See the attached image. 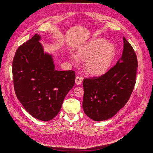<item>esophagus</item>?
I'll use <instances>...</instances> for the list:
<instances>
[{
  "mask_svg": "<svg viewBox=\"0 0 153 153\" xmlns=\"http://www.w3.org/2000/svg\"><path fill=\"white\" fill-rule=\"evenodd\" d=\"M82 82V77H79V76H77L76 77V84L77 85H80L81 84Z\"/></svg>",
  "mask_w": 153,
  "mask_h": 153,
  "instance_id": "34e87169",
  "label": "esophagus"
}]
</instances>
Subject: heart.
<instances>
[{
	"instance_id": "obj_1",
	"label": "heart",
	"mask_w": 153,
	"mask_h": 153,
	"mask_svg": "<svg viewBox=\"0 0 153 153\" xmlns=\"http://www.w3.org/2000/svg\"><path fill=\"white\" fill-rule=\"evenodd\" d=\"M77 55L85 60L86 71L92 75H102L108 71L114 63L116 56V48L103 38H95L79 49ZM72 62L77 61V56H70Z\"/></svg>"
}]
</instances>
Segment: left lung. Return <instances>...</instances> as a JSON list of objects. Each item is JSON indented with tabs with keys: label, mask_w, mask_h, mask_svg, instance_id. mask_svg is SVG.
Returning a JSON list of instances; mask_svg holds the SVG:
<instances>
[{
	"label": "left lung",
	"mask_w": 153,
	"mask_h": 153,
	"mask_svg": "<svg viewBox=\"0 0 153 153\" xmlns=\"http://www.w3.org/2000/svg\"><path fill=\"white\" fill-rule=\"evenodd\" d=\"M123 39L122 57L116 65L102 76L83 80L82 108L94 121L114 117L127 103L134 89L138 67L137 56L126 38Z\"/></svg>",
	"instance_id": "1"
}]
</instances>
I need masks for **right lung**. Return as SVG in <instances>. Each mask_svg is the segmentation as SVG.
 I'll list each match as a JSON object with an SVG mask.
<instances>
[{
  "mask_svg": "<svg viewBox=\"0 0 153 153\" xmlns=\"http://www.w3.org/2000/svg\"><path fill=\"white\" fill-rule=\"evenodd\" d=\"M35 34L16 50L13 62L16 97L33 117L48 121L57 115L74 86L75 72L56 71L51 55L44 53Z\"/></svg>",
  "mask_w": 153,
  "mask_h": 153,
  "instance_id": "right-lung-1",
  "label": "right lung"
}]
</instances>
